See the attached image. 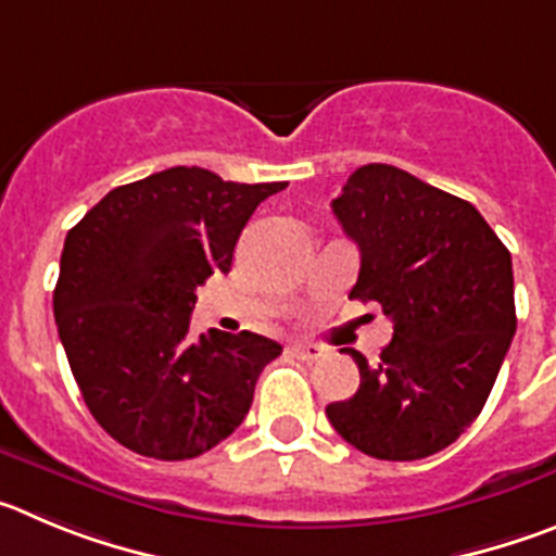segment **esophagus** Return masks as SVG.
<instances>
[{"instance_id": "esophagus-1", "label": "esophagus", "mask_w": 556, "mask_h": 556, "mask_svg": "<svg viewBox=\"0 0 556 556\" xmlns=\"http://www.w3.org/2000/svg\"><path fill=\"white\" fill-rule=\"evenodd\" d=\"M290 352L296 354L299 359H304V363H313V359L324 357V349L315 346V343H293V349Z\"/></svg>"}]
</instances>
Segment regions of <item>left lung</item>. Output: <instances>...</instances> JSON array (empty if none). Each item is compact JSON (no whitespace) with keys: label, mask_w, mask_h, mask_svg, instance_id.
Wrapping results in <instances>:
<instances>
[{"label":"left lung","mask_w":556,"mask_h":556,"mask_svg":"<svg viewBox=\"0 0 556 556\" xmlns=\"http://www.w3.org/2000/svg\"><path fill=\"white\" fill-rule=\"evenodd\" d=\"M359 247L349 299L377 302L393 338L377 363L349 349L359 388L327 418L368 457L421 459L477 421L515 334L513 257L465 199L384 163L332 202Z\"/></svg>","instance_id":"1"}]
</instances>
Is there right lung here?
<instances>
[{"label":"right lung","instance_id":"1","mask_svg":"<svg viewBox=\"0 0 556 556\" xmlns=\"http://www.w3.org/2000/svg\"><path fill=\"white\" fill-rule=\"evenodd\" d=\"M285 182H224L197 166L113 188L68 229L54 321L85 404L129 452L191 459L241 427L282 354L254 332L191 334L197 285L232 268L260 202Z\"/></svg>","mask_w":556,"mask_h":556}]
</instances>
